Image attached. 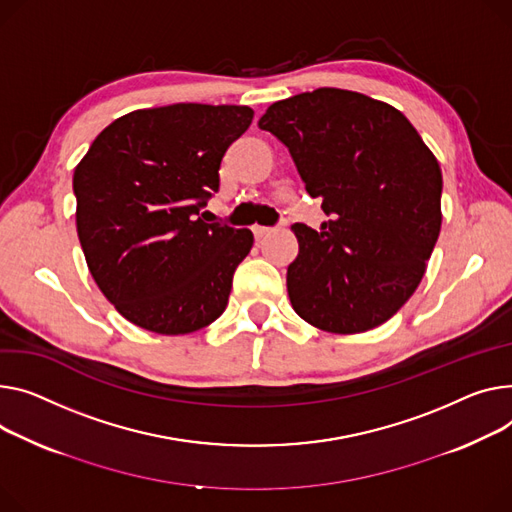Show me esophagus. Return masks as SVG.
Instances as JSON below:
<instances>
[{
	"label": "esophagus",
	"instance_id": "obj_1",
	"mask_svg": "<svg viewBox=\"0 0 512 512\" xmlns=\"http://www.w3.org/2000/svg\"><path fill=\"white\" fill-rule=\"evenodd\" d=\"M251 230H253V234H255L257 241H261L263 236H267V234L271 232V228H267V226H259V224H255Z\"/></svg>",
	"mask_w": 512,
	"mask_h": 512
}]
</instances>
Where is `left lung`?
I'll use <instances>...</instances> for the list:
<instances>
[{
    "label": "left lung",
    "instance_id": "obj_1",
    "mask_svg": "<svg viewBox=\"0 0 512 512\" xmlns=\"http://www.w3.org/2000/svg\"><path fill=\"white\" fill-rule=\"evenodd\" d=\"M290 150L311 197L331 218L294 224L288 296L329 333L389 321L420 286L440 232L442 173L416 127L387 102L317 88L278 100L259 119Z\"/></svg>",
    "mask_w": 512,
    "mask_h": 512
}]
</instances>
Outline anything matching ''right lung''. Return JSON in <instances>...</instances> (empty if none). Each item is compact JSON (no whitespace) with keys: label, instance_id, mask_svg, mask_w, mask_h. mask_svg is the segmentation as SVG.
Segmentation results:
<instances>
[{"label":"right lung","instance_id":"obj_1","mask_svg":"<svg viewBox=\"0 0 512 512\" xmlns=\"http://www.w3.org/2000/svg\"><path fill=\"white\" fill-rule=\"evenodd\" d=\"M253 109L179 102L102 129L74 170L76 228L90 274L133 325L162 335L208 327L226 309L253 232L206 222L228 146Z\"/></svg>","mask_w":512,"mask_h":512}]
</instances>
